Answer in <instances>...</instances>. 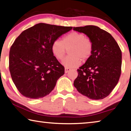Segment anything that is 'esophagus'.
Segmentation results:
<instances>
[{"mask_svg": "<svg viewBox=\"0 0 131 131\" xmlns=\"http://www.w3.org/2000/svg\"><path fill=\"white\" fill-rule=\"evenodd\" d=\"M70 70H71V69H70V68H65V73H68L69 72H70Z\"/></svg>", "mask_w": 131, "mask_h": 131, "instance_id": "esophagus-1", "label": "esophagus"}]
</instances>
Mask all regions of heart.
<instances>
[{
	"label": "heart",
	"instance_id": "1",
	"mask_svg": "<svg viewBox=\"0 0 131 131\" xmlns=\"http://www.w3.org/2000/svg\"><path fill=\"white\" fill-rule=\"evenodd\" d=\"M69 49L70 55L63 59L62 63L66 68H73L80 65L81 58L85 60L91 56L93 44L90 39L82 33L72 32L65 35L62 41L59 39L54 41L51 46L53 56L59 60L63 58Z\"/></svg>",
	"mask_w": 131,
	"mask_h": 131
}]
</instances>
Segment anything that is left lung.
<instances>
[{
  "instance_id": "left-lung-1",
  "label": "left lung",
  "mask_w": 131,
  "mask_h": 131,
  "mask_svg": "<svg viewBox=\"0 0 131 131\" xmlns=\"http://www.w3.org/2000/svg\"><path fill=\"white\" fill-rule=\"evenodd\" d=\"M89 38L93 44L91 56L77 70L74 86L90 99L101 100L109 96L121 74L122 54L113 37L97 26L73 27Z\"/></svg>"
}]
</instances>
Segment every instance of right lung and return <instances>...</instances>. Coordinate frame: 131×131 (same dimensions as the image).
<instances>
[{"mask_svg": "<svg viewBox=\"0 0 131 131\" xmlns=\"http://www.w3.org/2000/svg\"><path fill=\"white\" fill-rule=\"evenodd\" d=\"M72 29L40 23L23 31L15 39L9 51V69L23 96L38 99L53 90L65 69L52 53L51 44Z\"/></svg>", "mask_w": 131, "mask_h": 131, "instance_id": "1", "label": "right lung"}]
</instances>
